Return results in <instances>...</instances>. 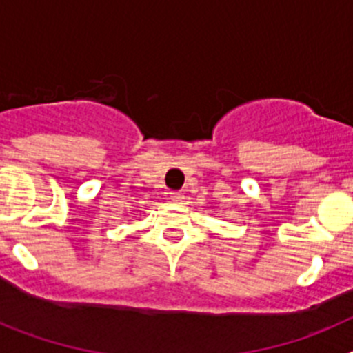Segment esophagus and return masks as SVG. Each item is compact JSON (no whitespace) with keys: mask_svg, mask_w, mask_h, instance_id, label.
<instances>
[{"mask_svg":"<svg viewBox=\"0 0 353 353\" xmlns=\"http://www.w3.org/2000/svg\"><path fill=\"white\" fill-rule=\"evenodd\" d=\"M170 198L173 199V201H182V199L185 198V196H183L182 191H171L170 192Z\"/></svg>","mask_w":353,"mask_h":353,"instance_id":"obj_1","label":"esophagus"}]
</instances>
